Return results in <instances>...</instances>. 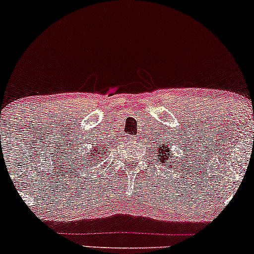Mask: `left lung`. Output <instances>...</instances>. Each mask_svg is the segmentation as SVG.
<instances>
[{
    "instance_id": "1",
    "label": "left lung",
    "mask_w": 254,
    "mask_h": 254,
    "mask_svg": "<svg viewBox=\"0 0 254 254\" xmlns=\"http://www.w3.org/2000/svg\"><path fill=\"white\" fill-rule=\"evenodd\" d=\"M158 158H161V155H162V157H163V159L164 161H168V158H172L173 156H172V150H169V146H168L167 144H164V145H158ZM159 161H161V159H159Z\"/></svg>"
}]
</instances>
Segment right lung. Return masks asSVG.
Masks as SVG:
<instances>
[{
  "instance_id": "obj_1",
  "label": "right lung",
  "mask_w": 254,
  "mask_h": 254,
  "mask_svg": "<svg viewBox=\"0 0 254 254\" xmlns=\"http://www.w3.org/2000/svg\"><path fill=\"white\" fill-rule=\"evenodd\" d=\"M99 151H102V152H103V153H105V152H108L107 147H104V150H103V149H99L98 151H97V155H98V157H99Z\"/></svg>"
}]
</instances>
